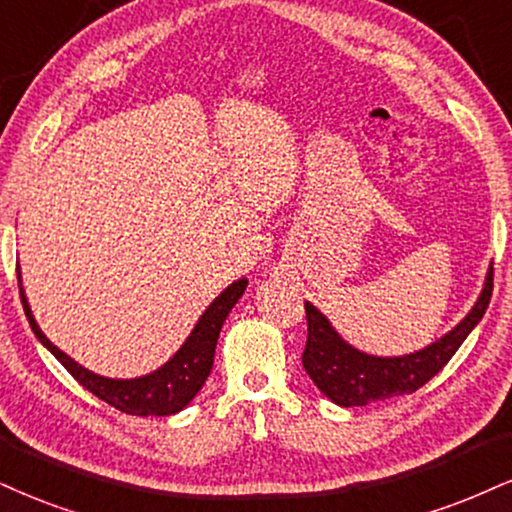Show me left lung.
<instances>
[{
	"mask_svg": "<svg viewBox=\"0 0 512 512\" xmlns=\"http://www.w3.org/2000/svg\"><path fill=\"white\" fill-rule=\"evenodd\" d=\"M491 292H494V268H489L487 285H484L475 308L456 330H451L427 349L401 358H375L356 351L332 330L325 315L306 301L308 337L301 363L315 387L323 391L327 399L344 408L368 406L372 401L413 394L451 361L458 346L475 330L482 315L487 313Z\"/></svg>",
	"mask_w": 512,
	"mask_h": 512,
	"instance_id": "1",
	"label": "left lung"
}]
</instances>
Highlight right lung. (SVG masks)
Instances as JSON below:
<instances>
[{"label":"right lung","instance_id":"add662e5","mask_svg":"<svg viewBox=\"0 0 512 512\" xmlns=\"http://www.w3.org/2000/svg\"><path fill=\"white\" fill-rule=\"evenodd\" d=\"M246 280L232 282L223 294L206 308L201 315L197 327L182 344V349L175 353L170 361L151 372L140 380H109V377H99L94 372L85 370L82 365L66 356L61 349L44 337L40 327H37L33 313H30L28 301L21 292L23 311L28 315V323L33 327L35 337L47 346L49 351L59 358V363L78 380L87 391H92L97 399H102L121 413L128 415H173L187 406L189 401L197 396V391L204 387L206 377L211 375L213 368V353H216L218 334L223 327L227 313L237 304L239 296L244 294Z\"/></svg>","mask_w":512,"mask_h":512}]
</instances>
